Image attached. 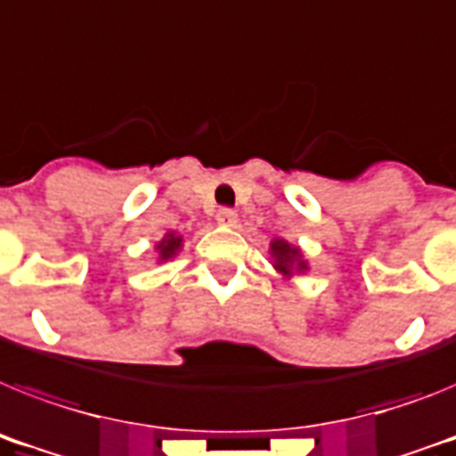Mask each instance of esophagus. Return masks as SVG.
Returning a JSON list of instances; mask_svg holds the SVG:
<instances>
[{"label":"esophagus","instance_id":"esophagus-1","mask_svg":"<svg viewBox=\"0 0 456 456\" xmlns=\"http://www.w3.org/2000/svg\"><path fill=\"white\" fill-rule=\"evenodd\" d=\"M216 221H219L221 225H237V212L235 209H231V208H224V209H219V212H216Z\"/></svg>","mask_w":456,"mask_h":456}]
</instances>
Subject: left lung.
<instances>
[{"label": "left lung", "instance_id": "1", "mask_svg": "<svg viewBox=\"0 0 456 456\" xmlns=\"http://www.w3.org/2000/svg\"><path fill=\"white\" fill-rule=\"evenodd\" d=\"M270 254L274 258V270L283 276H293V272H305L309 270L306 267V260L302 258V251L293 244H288L286 240H272L270 244Z\"/></svg>", "mask_w": 456, "mask_h": 456}]
</instances>
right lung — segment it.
I'll use <instances>...</instances> for the list:
<instances>
[{"mask_svg": "<svg viewBox=\"0 0 456 456\" xmlns=\"http://www.w3.org/2000/svg\"><path fill=\"white\" fill-rule=\"evenodd\" d=\"M180 247H182V237L175 235V232H166V237L157 244L159 260H168L173 258V256H177Z\"/></svg>", "mask_w": 456, "mask_h": 456, "instance_id": "1", "label": "right lung"}]
</instances>
